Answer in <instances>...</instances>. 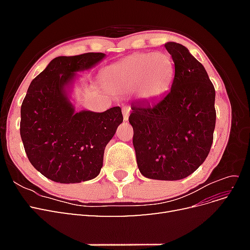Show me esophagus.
<instances>
[{
	"instance_id": "1",
	"label": "esophagus",
	"mask_w": 250,
	"mask_h": 250,
	"mask_svg": "<svg viewBox=\"0 0 250 250\" xmlns=\"http://www.w3.org/2000/svg\"><path fill=\"white\" fill-rule=\"evenodd\" d=\"M122 112H123V119L126 122V121H128V117H129V112H130V108L128 106H124L122 108Z\"/></svg>"
}]
</instances>
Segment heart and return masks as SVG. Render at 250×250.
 I'll return each mask as SVG.
<instances>
[{
  "instance_id": "1",
  "label": "heart",
  "mask_w": 250,
  "mask_h": 250,
  "mask_svg": "<svg viewBox=\"0 0 250 250\" xmlns=\"http://www.w3.org/2000/svg\"><path fill=\"white\" fill-rule=\"evenodd\" d=\"M173 73V62L165 53H138L107 66L102 73V81L112 93L137 90L141 99L152 100L167 90Z\"/></svg>"
}]
</instances>
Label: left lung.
I'll use <instances>...</instances> for the list:
<instances>
[{"label": "left lung", "instance_id": "obj_1", "mask_svg": "<svg viewBox=\"0 0 250 250\" xmlns=\"http://www.w3.org/2000/svg\"><path fill=\"white\" fill-rule=\"evenodd\" d=\"M175 74L158 99L131 105L129 123L140 172L150 179L179 180L206 161L216 125L215 88L204 66L183 44L169 42Z\"/></svg>", "mask_w": 250, "mask_h": 250}]
</instances>
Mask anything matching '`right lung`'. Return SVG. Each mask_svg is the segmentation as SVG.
I'll return each instance as SVG.
<instances>
[{"label": "right lung", "instance_id": "obj_1", "mask_svg": "<svg viewBox=\"0 0 250 250\" xmlns=\"http://www.w3.org/2000/svg\"><path fill=\"white\" fill-rule=\"evenodd\" d=\"M104 53L58 56L31 81L21 107V138L33 167L60 184L99 175L105 147L123 122L119 106L103 112L75 110L70 94L77 73L92 69Z\"/></svg>", "mask_w": 250, "mask_h": 250}]
</instances>
